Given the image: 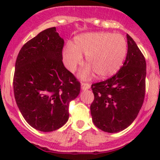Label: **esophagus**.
<instances>
[{
    "label": "esophagus",
    "instance_id": "34e87169",
    "mask_svg": "<svg viewBox=\"0 0 160 160\" xmlns=\"http://www.w3.org/2000/svg\"><path fill=\"white\" fill-rule=\"evenodd\" d=\"M90 84L88 83H81V88L82 90H88L90 89Z\"/></svg>",
    "mask_w": 160,
    "mask_h": 160
}]
</instances>
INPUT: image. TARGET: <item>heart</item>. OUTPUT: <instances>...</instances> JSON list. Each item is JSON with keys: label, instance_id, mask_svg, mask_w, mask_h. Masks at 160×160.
<instances>
[{"label": "heart", "instance_id": "heart-1", "mask_svg": "<svg viewBox=\"0 0 160 160\" xmlns=\"http://www.w3.org/2000/svg\"><path fill=\"white\" fill-rule=\"evenodd\" d=\"M128 45L121 34L111 32H90L74 38L72 45L65 46L62 52L67 68L74 71L86 56L87 66L80 76L88 79L96 72L101 78H108L115 74L126 57Z\"/></svg>", "mask_w": 160, "mask_h": 160}]
</instances>
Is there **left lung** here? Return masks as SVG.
<instances>
[{"label": "left lung", "mask_w": 160, "mask_h": 160, "mask_svg": "<svg viewBox=\"0 0 160 160\" xmlns=\"http://www.w3.org/2000/svg\"><path fill=\"white\" fill-rule=\"evenodd\" d=\"M128 52L123 66L111 78L93 83L90 105L93 124L115 133L128 128L142 106L146 92V62L132 37L127 34Z\"/></svg>", "instance_id": "obj_1"}]
</instances>
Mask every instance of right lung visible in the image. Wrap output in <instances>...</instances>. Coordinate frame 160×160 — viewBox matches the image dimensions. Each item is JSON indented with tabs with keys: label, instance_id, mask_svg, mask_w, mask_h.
Listing matches in <instances>:
<instances>
[{
	"label": "right lung",
	"instance_id": "1",
	"mask_svg": "<svg viewBox=\"0 0 160 160\" xmlns=\"http://www.w3.org/2000/svg\"><path fill=\"white\" fill-rule=\"evenodd\" d=\"M64 40L56 27L27 42L15 62L13 86L22 116L35 129L52 132L69 118V104L80 91V83L62 63Z\"/></svg>",
	"mask_w": 160,
	"mask_h": 160
}]
</instances>
